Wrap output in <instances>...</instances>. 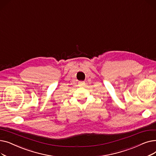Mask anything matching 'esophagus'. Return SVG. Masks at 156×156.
<instances>
[{"label": "esophagus", "instance_id": "esophagus-1", "mask_svg": "<svg viewBox=\"0 0 156 156\" xmlns=\"http://www.w3.org/2000/svg\"><path fill=\"white\" fill-rule=\"evenodd\" d=\"M85 81H80V82L78 83V85L80 87H83V86H85Z\"/></svg>", "mask_w": 156, "mask_h": 156}]
</instances>
